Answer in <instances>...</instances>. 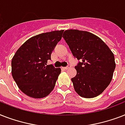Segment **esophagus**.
I'll use <instances>...</instances> for the list:
<instances>
[{
    "label": "esophagus",
    "mask_w": 125,
    "mask_h": 125,
    "mask_svg": "<svg viewBox=\"0 0 125 125\" xmlns=\"http://www.w3.org/2000/svg\"><path fill=\"white\" fill-rule=\"evenodd\" d=\"M70 67H71L70 65H67V67H62V69H65V70H66V69H69V68H70Z\"/></svg>",
    "instance_id": "obj_1"
}]
</instances>
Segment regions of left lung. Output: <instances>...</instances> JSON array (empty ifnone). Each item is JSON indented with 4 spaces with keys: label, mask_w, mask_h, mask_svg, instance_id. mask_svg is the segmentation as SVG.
<instances>
[{
    "label": "left lung",
    "mask_w": 125,
    "mask_h": 125,
    "mask_svg": "<svg viewBox=\"0 0 125 125\" xmlns=\"http://www.w3.org/2000/svg\"><path fill=\"white\" fill-rule=\"evenodd\" d=\"M63 38L79 63L71 78L80 97L93 98L104 91L112 81L115 68L114 55L98 36L87 31L67 30Z\"/></svg>",
    "instance_id": "8db88e82"
}]
</instances>
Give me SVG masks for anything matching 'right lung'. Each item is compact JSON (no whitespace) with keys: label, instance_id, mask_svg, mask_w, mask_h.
Masks as SVG:
<instances>
[{"label":"right lung","instance_id":"add662e5","mask_svg":"<svg viewBox=\"0 0 125 125\" xmlns=\"http://www.w3.org/2000/svg\"><path fill=\"white\" fill-rule=\"evenodd\" d=\"M63 30L33 36L21 46L11 60V74L21 91L28 97L42 99L54 88L60 68L47 65Z\"/></svg>","mask_w":125,"mask_h":125}]
</instances>
